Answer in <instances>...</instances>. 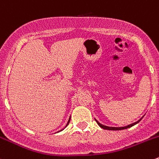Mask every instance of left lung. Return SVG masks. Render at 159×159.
<instances>
[{
    "instance_id": "1",
    "label": "left lung",
    "mask_w": 159,
    "mask_h": 159,
    "mask_svg": "<svg viewBox=\"0 0 159 159\" xmlns=\"http://www.w3.org/2000/svg\"><path fill=\"white\" fill-rule=\"evenodd\" d=\"M141 120V118L139 120H138V121H137V122H135V123L131 124V125H128V126H126V127H122V128H114V127H107V126H105V125H101V124H100V123H99V122L97 121V120H96V121H97V123L98 124L99 126H100V128H103V129H106V130H111V131H119V130L127 129V128H131V127H132V126H134V125H136V124H138V122H139L140 120Z\"/></svg>"
}]
</instances>
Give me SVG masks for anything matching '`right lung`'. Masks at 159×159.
Instances as JSON below:
<instances>
[{"label":"right lung","instance_id":"obj_1","mask_svg":"<svg viewBox=\"0 0 159 159\" xmlns=\"http://www.w3.org/2000/svg\"><path fill=\"white\" fill-rule=\"evenodd\" d=\"M70 119H69V120H68V123H67L66 126H67V125H69V123H70ZM66 127H65V128H66ZM61 131H62V130H61Z\"/></svg>","mask_w":159,"mask_h":159}]
</instances>
